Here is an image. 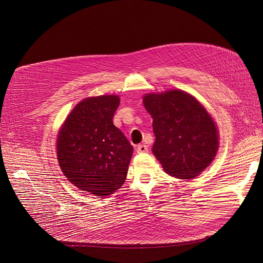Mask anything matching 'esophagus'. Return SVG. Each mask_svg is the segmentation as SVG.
Here are the masks:
<instances>
[{
	"instance_id": "1",
	"label": "esophagus",
	"mask_w": 263,
	"mask_h": 263,
	"mask_svg": "<svg viewBox=\"0 0 263 263\" xmlns=\"http://www.w3.org/2000/svg\"><path fill=\"white\" fill-rule=\"evenodd\" d=\"M148 148L145 144H140L137 146V153L138 154H143V153H147Z\"/></svg>"
}]
</instances>
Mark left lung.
<instances>
[{"label":"left lung","mask_w":263,"mask_h":263,"mask_svg":"<svg viewBox=\"0 0 263 263\" xmlns=\"http://www.w3.org/2000/svg\"><path fill=\"white\" fill-rule=\"evenodd\" d=\"M143 101L154 119L153 153L164 170L177 179L197 177L218 148V134L210 115L183 91L149 94Z\"/></svg>","instance_id":"obj_1"}]
</instances>
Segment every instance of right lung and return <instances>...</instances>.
I'll return each mask as SVG.
<instances>
[{
  "instance_id": "right-lung-1",
  "label": "right lung",
  "mask_w": 263,
  "mask_h": 263,
  "mask_svg": "<svg viewBox=\"0 0 263 263\" xmlns=\"http://www.w3.org/2000/svg\"><path fill=\"white\" fill-rule=\"evenodd\" d=\"M120 103L114 95L86 98L70 112L57 139V159L80 190L106 196L126 179L134 147L112 123Z\"/></svg>"
}]
</instances>
